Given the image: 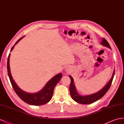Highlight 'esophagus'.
<instances>
[{
  "mask_svg": "<svg viewBox=\"0 0 124 124\" xmlns=\"http://www.w3.org/2000/svg\"><path fill=\"white\" fill-rule=\"evenodd\" d=\"M66 70H67V71H69V70H70V69H69V68H68V67H66Z\"/></svg>",
  "mask_w": 124,
  "mask_h": 124,
  "instance_id": "obj_1",
  "label": "esophagus"
}]
</instances>
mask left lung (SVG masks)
<instances>
[{
    "label": "left lung",
    "instance_id": "1",
    "mask_svg": "<svg viewBox=\"0 0 124 124\" xmlns=\"http://www.w3.org/2000/svg\"><path fill=\"white\" fill-rule=\"evenodd\" d=\"M101 39L102 40L101 42V44L102 45V46L109 48V49H111L110 45L109 43L107 42V41L104 38H102ZM114 75L115 70L113 71L112 77H111L109 81H108L107 84L103 87V88L98 92L93 93V94L85 96H82L78 93L77 91L76 87L75 86L73 78L69 75V77L70 78L71 80L70 86H69V91H70V93L71 98L74 101L78 102V103L85 105L92 104L93 102H94L96 101H97L99 99H101V98L103 97L105 95V93L107 92L108 90H109L111 86V83H112L113 78L114 77Z\"/></svg>",
    "mask_w": 124,
    "mask_h": 124
}]
</instances>
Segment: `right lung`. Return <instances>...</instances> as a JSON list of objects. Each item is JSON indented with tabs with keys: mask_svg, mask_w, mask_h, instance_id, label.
Wrapping results in <instances>:
<instances>
[{
	"mask_svg": "<svg viewBox=\"0 0 124 124\" xmlns=\"http://www.w3.org/2000/svg\"><path fill=\"white\" fill-rule=\"evenodd\" d=\"M25 36H23V37L20 38L19 40L17 41L16 43L14 45V46L11 48L10 52L13 50L15 45L17 44L18 43L20 40H22ZM10 54L9 53L7 60L8 74L9 78L10 83L11 84V85L13 86L15 92L17 93V95L23 101H25L26 103L31 105L40 106L46 104L47 102H49L53 97L54 88H55V87L57 84L58 83L62 77V74L61 72L57 74L55 76H54L52 79L48 81L45 86L40 90H39V92L35 93H27L23 91L22 89H20L13 79V77L11 76L10 69Z\"/></svg>",
	"mask_w": 124,
	"mask_h": 124,
	"instance_id": "right-lung-1",
	"label": "right lung"
}]
</instances>
